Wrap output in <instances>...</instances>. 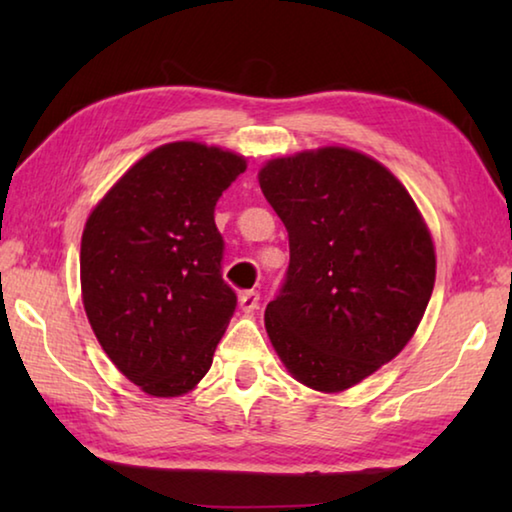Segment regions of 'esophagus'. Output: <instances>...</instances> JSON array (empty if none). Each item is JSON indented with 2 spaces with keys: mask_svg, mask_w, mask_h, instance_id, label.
Instances as JSON below:
<instances>
[{
  "mask_svg": "<svg viewBox=\"0 0 512 512\" xmlns=\"http://www.w3.org/2000/svg\"><path fill=\"white\" fill-rule=\"evenodd\" d=\"M239 305H241V309L246 311V314H253V311L259 307V293L257 291H244L239 296Z\"/></svg>",
  "mask_w": 512,
  "mask_h": 512,
  "instance_id": "34e87169",
  "label": "esophagus"
}]
</instances>
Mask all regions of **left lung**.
I'll list each match as a JSON object with an SVG mask.
<instances>
[{
	"label": "left lung",
	"mask_w": 512,
	"mask_h": 512,
	"mask_svg": "<svg viewBox=\"0 0 512 512\" xmlns=\"http://www.w3.org/2000/svg\"><path fill=\"white\" fill-rule=\"evenodd\" d=\"M259 187L291 255L268 339L293 379L341 393L418 329L436 282L427 223L384 164L343 146L268 160Z\"/></svg>",
	"instance_id": "left-lung-1"
}]
</instances>
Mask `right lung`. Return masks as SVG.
I'll list each match as a JSON object with an SVG mask.
<instances>
[{"label": "right lung", "mask_w": 512, "mask_h": 512, "mask_svg": "<svg viewBox=\"0 0 512 512\" xmlns=\"http://www.w3.org/2000/svg\"><path fill=\"white\" fill-rule=\"evenodd\" d=\"M246 158L201 142L146 153L101 198L81 239V291L103 352L153 397L192 391L237 307L214 207Z\"/></svg>", "instance_id": "add662e5"}]
</instances>
